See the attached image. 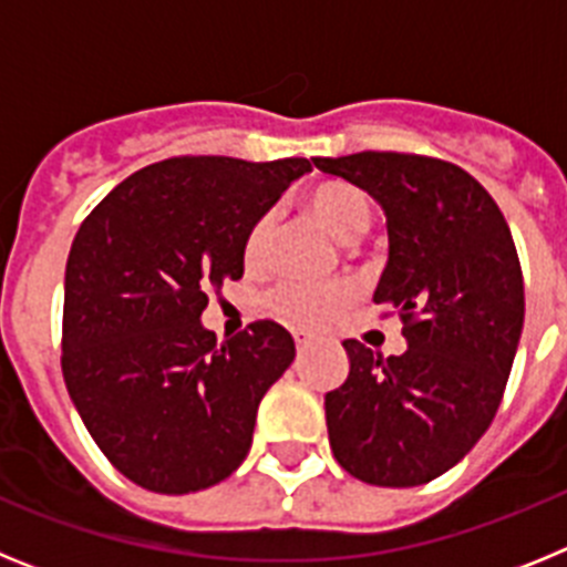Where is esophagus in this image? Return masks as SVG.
<instances>
[{
  "label": "esophagus",
  "mask_w": 567,
  "mask_h": 567,
  "mask_svg": "<svg viewBox=\"0 0 567 567\" xmlns=\"http://www.w3.org/2000/svg\"><path fill=\"white\" fill-rule=\"evenodd\" d=\"M292 338H295V346H298V349H307V346L309 343H312V334H309V332H303V329H295V332H292Z\"/></svg>",
  "instance_id": "34e87169"
}]
</instances>
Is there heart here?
<instances>
[{
  "label": "heart",
  "mask_w": 567,
  "mask_h": 567,
  "mask_svg": "<svg viewBox=\"0 0 567 567\" xmlns=\"http://www.w3.org/2000/svg\"><path fill=\"white\" fill-rule=\"evenodd\" d=\"M309 213L318 218L323 227L340 240H358L365 229L372 227V207L369 198L358 187L343 182H327L309 193L307 198ZM275 227H278V215L272 209L260 213L249 224L244 244H240V258L247 269H260L267 264L269 249H272ZM354 289L349 284H334V287L312 289L300 287V284H280L269 292L267 309L275 318L287 320L292 327L300 329H320L332 323L346 307H352Z\"/></svg>",
  "instance_id": "heart-1"
}]
</instances>
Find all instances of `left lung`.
I'll use <instances>...</instances> for the list:
<instances>
[{"label": "left lung", "mask_w": 567, "mask_h": 567, "mask_svg": "<svg viewBox=\"0 0 567 567\" xmlns=\"http://www.w3.org/2000/svg\"><path fill=\"white\" fill-rule=\"evenodd\" d=\"M315 167L385 209L389 264L374 303L403 320V354L343 340L349 378L327 394L329 445L352 477L432 483L477 445L503 400L525 320L517 247L497 202L432 155L354 153Z\"/></svg>", "instance_id": "obj_1"}]
</instances>
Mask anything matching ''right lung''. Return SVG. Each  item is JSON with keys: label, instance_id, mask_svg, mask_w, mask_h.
Instances as JSON below:
<instances>
[{"label": "right lung", "instance_id": "1", "mask_svg": "<svg viewBox=\"0 0 567 567\" xmlns=\"http://www.w3.org/2000/svg\"><path fill=\"white\" fill-rule=\"evenodd\" d=\"M307 158L178 155L124 178L79 227L64 269L62 374L104 457L142 488L221 483L295 360L275 320L218 343L209 292L244 275L249 224L309 173Z\"/></svg>", "mask_w": 567, "mask_h": 567}]
</instances>
